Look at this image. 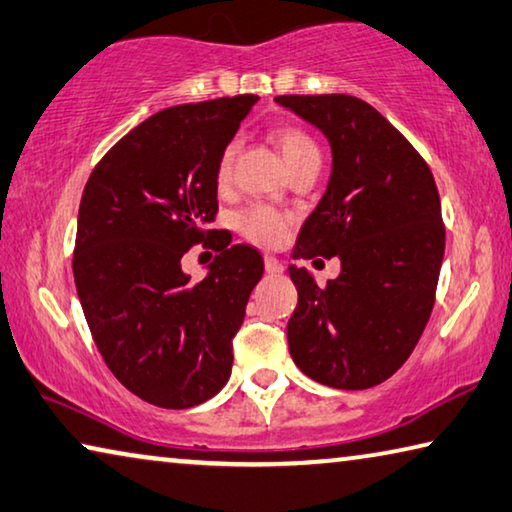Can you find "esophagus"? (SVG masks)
Returning <instances> with one entry per match:
<instances>
[{"mask_svg":"<svg viewBox=\"0 0 512 512\" xmlns=\"http://www.w3.org/2000/svg\"><path fill=\"white\" fill-rule=\"evenodd\" d=\"M264 269H266V273H269V275H278V273L285 271V266H282L280 259H275L273 255H266L264 257Z\"/></svg>","mask_w":512,"mask_h":512,"instance_id":"obj_1","label":"esophagus"}]
</instances>
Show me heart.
Wrapping results in <instances>:
<instances>
[{"mask_svg":"<svg viewBox=\"0 0 512 512\" xmlns=\"http://www.w3.org/2000/svg\"><path fill=\"white\" fill-rule=\"evenodd\" d=\"M275 141H278L282 154H285L287 166H296L303 159H310L319 154L316 143L300 132L296 127H280L275 129ZM234 152H237V141H230L218 154L216 161V182L225 186L232 177V164H234ZM289 227V216L278 212L269 205H253L239 216V230L246 234L248 239H253L262 246H275L285 239Z\"/></svg>","mask_w":512,"mask_h":512,"instance_id":"heart-1","label":"heart"}]
</instances>
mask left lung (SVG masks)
<instances>
[{"label": "left lung", "mask_w": 512, "mask_h": 512, "mask_svg": "<svg viewBox=\"0 0 512 512\" xmlns=\"http://www.w3.org/2000/svg\"><path fill=\"white\" fill-rule=\"evenodd\" d=\"M275 102L321 129L332 152L326 193L300 227L294 259L342 262L326 287L289 266L298 289L289 353L316 383L369 389L410 358L433 312L444 257L440 193L421 154L360 97Z\"/></svg>", "instance_id": "8db88e82"}]
</instances>
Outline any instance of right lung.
Wrapping results in <instances>:
<instances>
[{
    "label": "right lung",
    "mask_w": 512,
    "mask_h": 512,
    "mask_svg": "<svg viewBox=\"0 0 512 512\" xmlns=\"http://www.w3.org/2000/svg\"><path fill=\"white\" fill-rule=\"evenodd\" d=\"M257 95L180 104L143 120L88 177L72 273L97 351L129 392L184 410L221 392L232 339L264 259L207 230L218 212L216 161ZM205 240L219 255L202 281L181 255Z\"/></svg>",
    "instance_id": "add662e5"
}]
</instances>
